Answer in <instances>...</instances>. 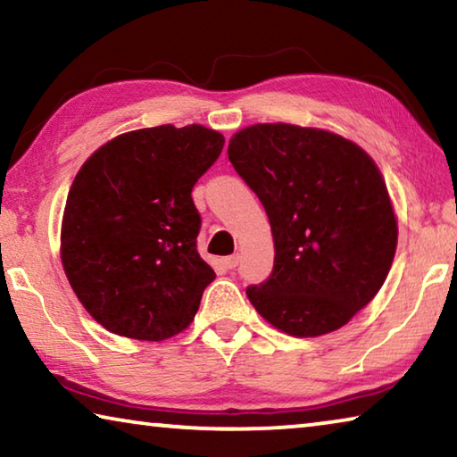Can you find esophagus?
I'll return each instance as SVG.
<instances>
[{
  "instance_id": "34e87169",
  "label": "esophagus",
  "mask_w": 457,
  "mask_h": 457,
  "mask_svg": "<svg viewBox=\"0 0 457 457\" xmlns=\"http://www.w3.org/2000/svg\"><path fill=\"white\" fill-rule=\"evenodd\" d=\"M223 264H226L228 270H234L239 264V256L237 253H234V256H228L226 260H223Z\"/></svg>"
}]
</instances>
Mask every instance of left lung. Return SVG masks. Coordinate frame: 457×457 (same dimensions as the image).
<instances>
[{
  "instance_id": "left-lung-1",
  "label": "left lung",
  "mask_w": 457,
  "mask_h": 457,
  "mask_svg": "<svg viewBox=\"0 0 457 457\" xmlns=\"http://www.w3.org/2000/svg\"><path fill=\"white\" fill-rule=\"evenodd\" d=\"M228 157L268 213L274 270L245 290L286 335L345 327L381 290L397 220L375 161L322 129L264 122L237 130Z\"/></svg>"
}]
</instances>
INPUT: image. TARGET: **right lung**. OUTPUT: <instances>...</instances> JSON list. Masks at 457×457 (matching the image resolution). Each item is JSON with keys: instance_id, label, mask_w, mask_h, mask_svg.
Segmentation results:
<instances>
[{"instance_id": "obj_1", "label": "right lung", "mask_w": 457, "mask_h": 457, "mask_svg": "<svg viewBox=\"0 0 457 457\" xmlns=\"http://www.w3.org/2000/svg\"><path fill=\"white\" fill-rule=\"evenodd\" d=\"M221 133L161 125L114 137L80 167L62 218L68 282L119 337L165 340L195 319L215 272L197 252V179L218 161Z\"/></svg>"}]
</instances>
